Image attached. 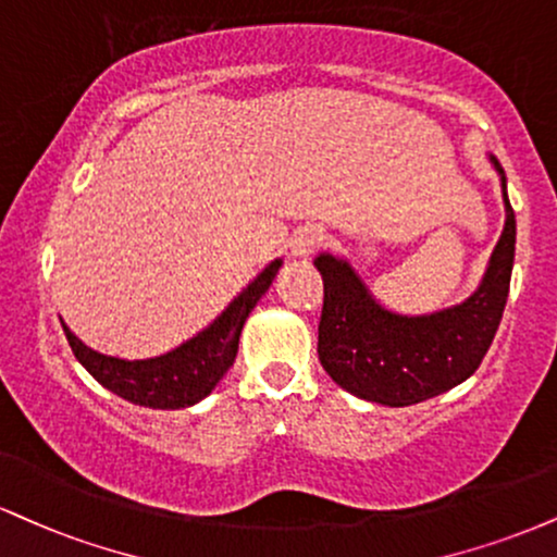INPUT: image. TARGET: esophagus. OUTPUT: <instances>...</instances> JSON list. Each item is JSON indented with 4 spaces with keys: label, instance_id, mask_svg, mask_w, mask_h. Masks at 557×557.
Masks as SVG:
<instances>
[{
    "label": "esophagus",
    "instance_id": "1",
    "mask_svg": "<svg viewBox=\"0 0 557 557\" xmlns=\"http://www.w3.org/2000/svg\"><path fill=\"white\" fill-rule=\"evenodd\" d=\"M321 240H324V231H321L319 225L298 227V231L293 233V238H290L293 257H298V259L311 257V253L321 246Z\"/></svg>",
    "mask_w": 557,
    "mask_h": 557
}]
</instances>
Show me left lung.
Segmentation results:
<instances>
[{"instance_id":"left-lung-1","label":"left lung","mask_w":557,"mask_h":557,"mask_svg":"<svg viewBox=\"0 0 557 557\" xmlns=\"http://www.w3.org/2000/svg\"><path fill=\"white\" fill-rule=\"evenodd\" d=\"M491 163L500 176L506 225L480 287L461 304L420 317L388 311L350 261L332 253L313 259L324 280L319 360L345 392L376 405L407 407L438 397L480 368L504 317L516 249L506 173L495 156Z\"/></svg>"}]
</instances>
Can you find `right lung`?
Returning <instances> with one entry per match:
<instances>
[{
	"mask_svg": "<svg viewBox=\"0 0 557 557\" xmlns=\"http://www.w3.org/2000/svg\"><path fill=\"white\" fill-rule=\"evenodd\" d=\"M280 267H283V259H274L272 264H267L207 330L186 339L176 350L158 355V358L124 360L103 355L87 347L83 339H77L62 321L66 343L100 386L132 401V405L152 407V410L191 407L202 401L225 376L227 368L233 366L240 330H244L246 319L259 304V298L270 290Z\"/></svg>",
	"mask_w": 557,
	"mask_h": 557,
	"instance_id": "add662e5",
	"label": "right lung"
}]
</instances>
